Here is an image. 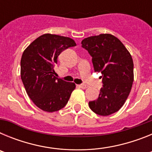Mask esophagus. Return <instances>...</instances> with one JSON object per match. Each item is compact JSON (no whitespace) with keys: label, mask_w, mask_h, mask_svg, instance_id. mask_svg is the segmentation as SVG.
I'll use <instances>...</instances> for the list:
<instances>
[{"label":"esophagus","mask_w":152,"mask_h":152,"mask_svg":"<svg viewBox=\"0 0 152 152\" xmlns=\"http://www.w3.org/2000/svg\"><path fill=\"white\" fill-rule=\"evenodd\" d=\"M78 86V88H82V89H86V88H88V86L86 85V84H80V85H77Z\"/></svg>","instance_id":"1"}]
</instances>
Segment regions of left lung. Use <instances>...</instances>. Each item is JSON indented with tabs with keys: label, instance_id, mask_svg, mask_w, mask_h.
<instances>
[{
	"label": "left lung",
	"instance_id": "1",
	"mask_svg": "<svg viewBox=\"0 0 152 152\" xmlns=\"http://www.w3.org/2000/svg\"><path fill=\"white\" fill-rule=\"evenodd\" d=\"M81 46L92 57L94 72H101L103 88L96 100L89 102L93 112L109 116L123 106L134 80L133 61L122 42L111 34L90 36Z\"/></svg>",
	"mask_w": 152,
	"mask_h": 152
}]
</instances>
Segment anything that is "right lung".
<instances>
[{"mask_svg": "<svg viewBox=\"0 0 152 152\" xmlns=\"http://www.w3.org/2000/svg\"><path fill=\"white\" fill-rule=\"evenodd\" d=\"M76 45L72 39L43 34L24 50L20 61V75L28 96L35 105L45 112H56L66 105L75 84L55 77L58 56Z\"/></svg>", "mask_w": 152, "mask_h": 152, "instance_id": "right-lung-1", "label": "right lung"}]
</instances>
